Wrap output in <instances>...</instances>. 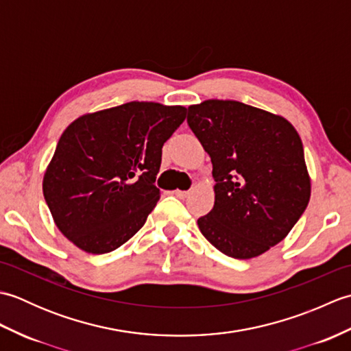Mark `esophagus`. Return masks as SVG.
Returning <instances> with one entry per match:
<instances>
[{
  "mask_svg": "<svg viewBox=\"0 0 351 351\" xmlns=\"http://www.w3.org/2000/svg\"><path fill=\"white\" fill-rule=\"evenodd\" d=\"M173 195L176 196V197H180V199H185L189 195H190V191H182V190H175L173 191Z\"/></svg>",
  "mask_w": 351,
  "mask_h": 351,
  "instance_id": "obj_1",
  "label": "esophagus"
}]
</instances>
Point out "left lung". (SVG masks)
<instances>
[{
	"instance_id": "left-lung-1",
	"label": "left lung",
	"mask_w": 351,
	"mask_h": 351,
	"mask_svg": "<svg viewBox=\"0 0 351 351\" xmlns=\"http://www.w3.org/2000/svg\"><path fill=\"white\" fill-rule=\"evenodd\" d=\"M187 122L211 156L215 181L213 210L197 220L200 232L230 258L263 255L309 202L299 132L285 117L230 99L190 106Z\"/></svg>"
}]
</instances>
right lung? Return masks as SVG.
Segmentation results:
<instances>
[{
  "label": "right lung",
  "mask_w": 351,
  "mask_h": 351,
  "mask_svg": "<svg viewBox=\"0 0 351 351\" xmlns=\"http://www.w3.org/2000/svg\"><path fill=\"white\" fill-rule=\"evenodd\" d=\"M187 108L126 102L75 119L43 175V196L58 230L93 255L136 235L160 199L162 145Z\"/></svg>",
  "instance_id": "add662e5"
}]
</instances>
